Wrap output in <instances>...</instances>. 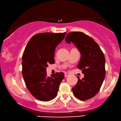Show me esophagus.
<instances>
[{"instance_id":"obj_1","label":"esophagus","mask_w":121,"mask_h":121,"mask_svg":"<svg viewBox=\"0 0 121 121\" xmlns=\"http://www.w3.org/2000/svg\"><path fill=\"white\" fill-rule=\"evenodd\" d=\"M69 75H70V74L68 73H65V77H67L68 76H69Z\"/></svg>"}]
</instances>
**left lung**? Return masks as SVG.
Masks as SVG:
<instances>
[{
    "label": "left lung",
    "mask_w": 121,
    "mask_h": 121,
    "mask_svg": "<svg viewBox=\"0 0 121 121\" xmlns=\"http://www.w3.org/2000/svg\"><path fill=\"white\" fill-rule=\"evenodd\" d=\"M65 41L73 42L81 52V57L77 68L82 70L84 78L72 88L78 99L84 101L92 98L98 93L105 76V59L98 44L90 36L75 31L67 35Z\"/></svg>",
    "instance_id": "obj_1"
}]
</instances>
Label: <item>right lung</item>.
<instances>
[{"label":"right lung","instance_id":"1","mask_svg":"<svg viewBox=\"0 0 121 121\" xmlns=\"http://www.w3.org/2000/svg\"><path fill=\"white\" fill-rule=\"evenodd\" d=\"M66 33H42L30 39L22 56V74L27 89L32 95L43 101L56 97L64 73L47 75L46 68L55 63L56 46L64 39Z\"/></svg>","mask_w":121,"mask_h":121}]
</instances>
